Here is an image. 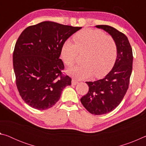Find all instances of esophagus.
<instances>
[{
	"instance_id": "34e87169",
	"label": "esophagus",
	"mask_w": 146,
	"mask_h": 146,
	"mask_svg": "<svg viewBox=\"0 0 146 146\" xmlns=\"http://www.w3.org/2000/svg\"><path fill=\"white\" fill-rule=\"evenodd\" d=\"M71 84H72V85H76L77 84H78V81L76 80L75 79H72V80H71Z\"/></svg>"
}]
</instances>
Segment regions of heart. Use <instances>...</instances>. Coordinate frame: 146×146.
I'll return each instance as SVG.
<instances>
[{"label":"heart","instance_id":"b5f03b06","mask_svg":"<svg viewBox=\"0 0 146 146\" xmlns=\"http://www.w3.org/2000/svg\"><path fill=\"white\" fill-rule=\"evenodd\" d=\"M64 43L61 57L68 67L77 61L78 53H84L82 66L71 68L68 73L77 79H86L93 75L98 77L110 70L117 58V46L115 39L99 29H84Z\"/></svg>","mask_w":146,"mask_h":146}]
</instances>
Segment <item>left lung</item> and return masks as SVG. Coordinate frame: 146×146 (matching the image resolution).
Segmentation results:
<instances>
[{
  "label": "left lung",
  "mask_w": 146,
  "mask_h": 146,
  "mask_svg": "<svg viewBox=\"0 0 146 146\" xmlns=\"http://www.w3.org/2000/svg\"><path fill=\"white\" fill-rule=\"evenodd\" d=\"M96 27L110 33L117 46V56L112 70L102 79L86 82L89 91L80 98L81 103L89 112L100 115L114 110L125 96L129 88L133 56L131 46L123 33L108 25Z\"/></svg>",
  "instance_id": "left-lung-1"
}]
</instances>
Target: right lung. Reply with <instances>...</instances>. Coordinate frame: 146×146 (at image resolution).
Masks as SVG:
<instances>
[{
	"label": "right lung",
	"mask_w": 146,
	"mask_h": 146,
	"mask_svg": "<svg viewBox=\"0 0 146 146\" xmlns=\"http://www.w3.org/2000/svg\"><path fill=\"white\" fill-rule=\"evenodd\" d=\"M82 27L44 21L22 32L13 54V70L20 95L27 104L46 110L57 102L62 91L70 86L59 58L66 40Z\"/></svg>",
	"instance_id": "right-lung-1"
}]
</instances>
